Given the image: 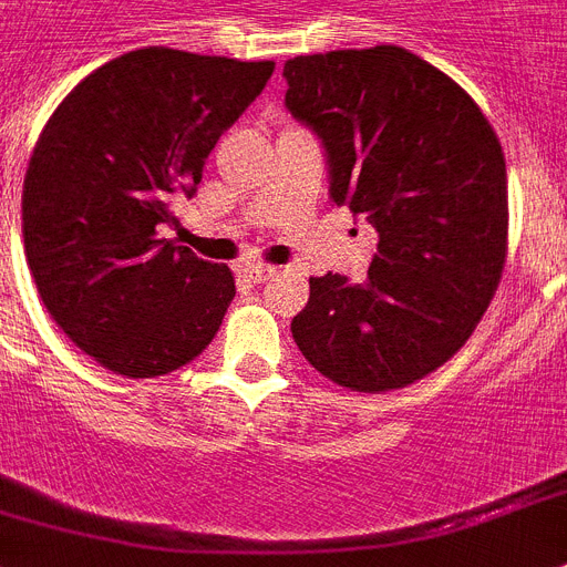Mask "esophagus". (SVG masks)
<instances>
[{"mask_svg": "<svg viewBox=\"0 0 567 567\" xmlns=\"http://www.w3.org/2000/svg\"><path fill=\"white\" fill-rule=\"evenodd\" d=\"M246 275H249L255 284H264V280L275 278L278 275V266H266V264H249L246 266Z\"/></svg>", "mask_w": 567, "mask_h": 567, "instance_id": "1", "label": "esophagus"}]
</instances>
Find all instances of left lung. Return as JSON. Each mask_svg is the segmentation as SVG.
<instances>
[{
    "label": "left lung",
    "instance_id": "1",
    "mask_svg": "<svg viewBox=\"0 0 567 567\" xmlns=\"http://www.w3.org/2000/svg\"><path fill=\"white\" fill-rule=\"evenodd\" d=\"M284 78L287 110L327 150L330 199L379 234L364 284L310 278L295 344L350 391L411 385L466 344L502 278V142L449 74L400 45L303 54Z\"/></svg>",
    "mask_w": 567,
    "mask_h": 567
}]
</instances>
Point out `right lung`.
Listing matches in <instances>:
<instances>
[{"mask_svg":"<svg viewBox=\"0 0 567 567\" xmlns=\"http://www.w3.org/2000/svg\"><path fill=\"white\" fill-rule=\"evenodd\" d=\"M272 60L126 51L83 78L42 126L22 185L28 269L49 316L101 368L150 379L194 362L234 298L158 226L194 196L219 135L272 78Z\"/></svg>","mask_w":567,"mask_h":567,"instance_id":"right-lung-1","label":"right lung"}]
</instances>
